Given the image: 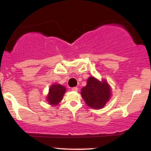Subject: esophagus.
<instances>
[{
  "label": "esophagus",
  "mask_w": 151,
  "mask_h": 151,
  "mask_svg": "<svg viewBox=\"0 0 151 151\" xmlns=\"http://www.w3.org/2000/svg\"><path fill=\"white\" fill-rule=\"evenodd\" d=\"M72 91H78V88L77 87V86H75V87L72 88Z\"/></svg>",
  "instance_id": "34e87169"
}]
</instances>
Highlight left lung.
<instances>
[{
  "mask_svg": "<svg viewBox=\"0 0 151 151\" xmlns=\"http://www.w3.org/2000/svg\"><path fill=\"white\" fill-rule=\"evenodd\" d=\"M81 95L86 104L93 109L104 107L111 96V87L106 79L101 81L93 76L87 79L86 85L81 88Z\"/></svg>",
  "mask_w": 151,
  "mask_h": 151,
  "instance_id": "obj_1",
  "label": "left lung"
}]
</instances>
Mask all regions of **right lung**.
I'll list each match as a JSON object with an SVG mask.
<instances>
[{
  "instance_id": "1",
  "label": "right lung",
  "mask_w": 151,
  "mask_h": 151,
  "mask_svg": "<svg viewBox=\"0 0 151 151\" xmlns=\"http://www.w3.org/2000/svg\"><path fill=\"white\" fill-rule=\"evenodd\" d=\"M67 89L65 86L61 85L60 84H52L49 89V92L46 97V101L48 102L50 105L57 106L60 103L63 99L64 95L66 92Z\"/></svg>"
}]
</instances>
